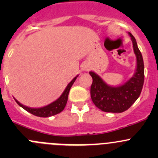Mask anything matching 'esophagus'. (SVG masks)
<instances>
[{"label":"esophagus","instance_id":"1","mask_svg":"<svg viewBox=\"0 0 158 158\" xmlns=\"http://www.w3.org/2000/svg\"><path fill=\"white\" fill-rule=\"evenodd\" d=\"M85 69V70H87V69Z\"/></svg>","mask_w":158,"mask_h":158}]
</instances>
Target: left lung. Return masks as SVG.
I'll list each match as a JSON object with an SVG mask.
<instances>
[{
	"label": "left lung",
	"instance_id": "left-lung-1",
	"mask_svg": "<svg viewBox=\"0 0 158 158\" xmlns=\"http://www.w3.org/2000/svg\"><path fill=\"white\" fill-rule=\"evenodd\" d=\"M128 35L131 36L136 56V69L131 79L123 85L111 86L95 72H89L92 78L91 98L97 108L106 112L121 113L128 110L138 99L142 90L144 79L142 55L135 38L131 33H128Z\"/></svg>",
	"mask_w": 158,
	"mask_h": 158
}]
</instances>
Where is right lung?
Segmentation results:
<instances>
[{
  "instance_id": "obj_1",
  "label": "right lung",
  "mask_w": 158,
  "mask_h": 158,
  "mask_svg": "<svg viewBox=\"0 0 158 158\" xmlns=\"http://www.w3.org/2000/svg\"><path fill=\"white\" fill-rule=\"evenodd\" d=\"M79 76V75L76 76L75 78H73V80L69 82L67 85V86L66 87L65 90L63 91V92L62 93V95L57 98L56 101H54L53 102L50 103V104L47 105V106H44V107L41 108H30L27 106H25L23 105H22L21 103L19 102L17 99H15L16 102L19 105L21 108H23V109L26 110L28 112L31 113L33 115L38 116V117H42V118H47L50 117V116L55 115V114H59L60 112H61L64 108L66 107V102H67L68 100V95H69V92L70 89H71L72 85L74 83V82L76 81V78Z\"/></svg>"
}]
</instances>
